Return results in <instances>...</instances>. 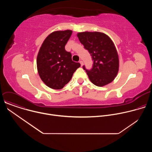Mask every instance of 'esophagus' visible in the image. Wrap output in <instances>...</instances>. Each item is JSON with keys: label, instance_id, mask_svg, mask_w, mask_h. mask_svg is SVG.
Returning a JSON list of instances; mask_svg holds the SVG:
<instances>
[{"label": "esophagus", "instance_id": "esophagus-1", "mask_svg": "<svg viewBox=\"0 0 152 152\" xmlns=\"http://www.w3.org/2000/svg\"><path fill=\"white\" fill-rule=\"evenodd\" d=\"M79 63L80 64L81 66H83V62L82 61H79Z\"/></svg>", "mask_w": 152, "mask_h": 152}]
</instances>
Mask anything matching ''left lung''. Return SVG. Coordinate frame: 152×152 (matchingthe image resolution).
I'll return each mask as SVG.
<instances>
[{"label":"left lung","instance_id":"8db88e82","mask_svg":"<svg viewBox=\"0 0 152 152\" xmlns=\"http://www.w3.org/2000/svg\"><path fill=\"white\" fill-rule=\"evenodd\" d=\"M77 37L93 61L90 70L83 66L90 80L98 86L111 83L116 77L119 67L118 53L111 38L98 32H80Z\"/></svg>","mask_w":152,"mask_h":152}]
</instances>
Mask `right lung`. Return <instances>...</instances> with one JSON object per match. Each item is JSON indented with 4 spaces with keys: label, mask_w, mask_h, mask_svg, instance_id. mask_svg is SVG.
Wrapping results in <instances>:
<instances>
[{
    "label": "right lung",
    "mask_w": 152,
    "mask_h": 152,
    "mask_svg": "<svg viewBox=\"0 0 152 152\" xmlns=\"http://www.w3.org/2000/svg\"><path fill=\"white\" fill-rule=\"evenodd\" d=\"M72 34L70 30L53 32L39 49L37 59L38 72L43 82L52 89H62L80 66L79 62L72 61L71 53L65 50Z\"/></svg>",
    "instance_id": "1"
}]
</instances>
